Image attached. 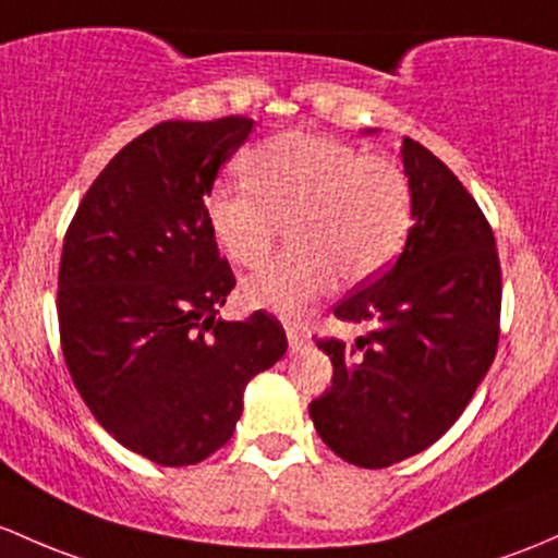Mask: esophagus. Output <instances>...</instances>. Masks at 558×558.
Segmentation results:
<instances>
[{
	"instance_id": "esophagus-1",
	"label": "esophagus",
	"mask_w": 558,
	"mask_h": 558,
	"mask_svg": "<svg viewBox=\"0 0 558 558\" xmlns=\"http://www.w3.org/2000/svg\"><path fill=\"white\" fill-rule=\"evenodd\" d=\"M286 337H289L291 350H299L304 342H307V331L296 324H286Z\"/></svg>"
}]
</instances>
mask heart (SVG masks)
<instances>
[{
	"instance_id": "obj_1",
	"label": "heart",
	"mask_w": 558,
	"mask_h": 558,
	"mask_svg": "<svg viewBox=\"0 0 558 558\" xmlns=\"http://www.w3.org/2000/svg\"><path fill=\"white\" fill-rule=\"evenodd\" d=\"M248 190H216L205 221L227 259L262 267L289 225L294 248L245 280L256 310L294 318L337 272L363 283L396 262L412 232V186L401 168L344 141L286 131L240 160Z\"/></svg>"
}]
</instances>
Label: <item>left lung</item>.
<instances>
[{"instance_id": "obj_1", "label": "left lung", "mask_w": 558, "mask_h": 558, "mask_svg": "<svg viewBox=\"0 0 558 558\" xmlns=\"http://www.w3.org/2000/svg\"><path fill=\"white\" fill-rule=\"evenodd\" d=\"M414 225L403 254L333 307L366 324L355 342L320 337L331 387L310 403L333 454L387 468L436 444L460 420L500 342L502 275L484 210L454 173L403 138Z\"/></svg>"}]
</instances>
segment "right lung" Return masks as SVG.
Returning <instances> with one entry per match:
<instances>
[{
  "label": "right lung",
  "instance_id": "add662e5",
  "mask_svg": "<svg viewBox=\"0 0 558 558\" xmlns=\"http://www.w3.org/2000/svg\"><path fill=\"white\" fill-rule=\"evenodd\" d=\"M248 117L168 120L122 146L63 238L58 331L104 430L157 465H195L232 438L243 390L289 348L275 315L216 318L234 289L205 221Z\"/></svg>",
  "mask_w": 558,
  "mask_h": 558
}]
</instances>
